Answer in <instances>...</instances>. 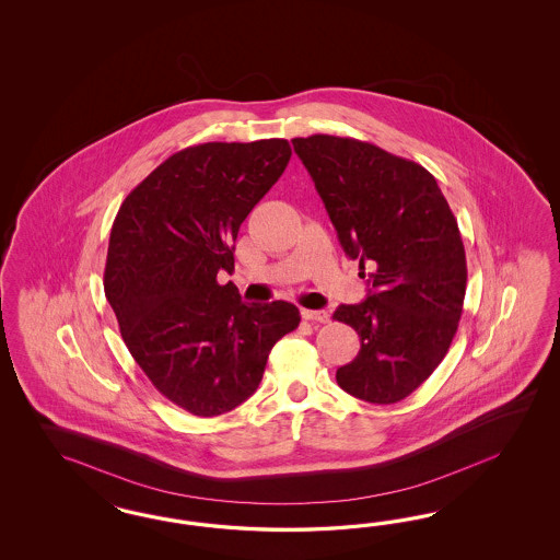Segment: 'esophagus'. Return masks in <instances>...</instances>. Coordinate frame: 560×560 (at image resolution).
<instances>
[{"label":"esophagus","instance_id":"esophagus-1","mask_svg":"<svg viewBox=\"0 0 560 560\" xmlns=\"http://www.w3.org/2000/svg\"><path fill=\"white\" fill-rule=\"evenodd\" d=\"M302 316L305 320H314V323H328L330 314L326 310H302Z\"/></svg>","mask_w":560,"mask_h":560}]
</instances>
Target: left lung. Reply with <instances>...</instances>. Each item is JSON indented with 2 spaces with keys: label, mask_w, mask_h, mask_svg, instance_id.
Instances as JSON below:
<instances>
[{
  "label": "left lung",
  "mask_w": 560,
  "mask_h": 560,
  "mask_svg": "<svg viewBox=\"0 0 560 560\" xmlns=\"http://www.w3.org/2000/svg\"><path fill=\"white\" fill-rule=\"evenodd\" d=\"M345 253L372 285L368 300L339 305L355 328L359 355L337 370L340 388L372 405H394L443 361L466 295L458 221L431 172L351 137L291 139Z\"/></svg>",
  "instance_id": "1"
}]
</instances>
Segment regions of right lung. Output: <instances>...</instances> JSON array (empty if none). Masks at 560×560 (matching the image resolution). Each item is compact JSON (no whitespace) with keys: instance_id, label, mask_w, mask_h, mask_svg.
Segmentation results:
<instances>
[{"instance_id":"1","label":"right lung","mask_w":560,"mask_h":560,"mask_svg":"<svg viewBox=\"0 0 560 560\" xmlns=\"http://www.w3.org/2000/svg\"><path fill=\"white\" fill-rule=\"evenodd\" d=\"M288 139L201 143L172 153L119 207L104 293L155 390L195 417L255 394L272 345L302 320L289 302L244 304L234 271L242 221L279 180Z\"/></svg>"}]
</instances>
